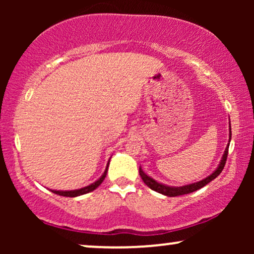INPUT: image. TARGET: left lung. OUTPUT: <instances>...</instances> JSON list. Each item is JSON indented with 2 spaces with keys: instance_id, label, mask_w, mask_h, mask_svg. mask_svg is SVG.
Returning <instances> with one entry per match:
<instances>
[{
  "instance_id": "left-lung-1",
  "label": "left lung",
  "mask_w": 254,
  "mask_h": 254,
  "mask_svg": "<svg viewBox=\"0 0 254 254\" xmlns=\"http://www.w3.org/2000/svg\"><path fill=\"white\" fill-rule=\"evenodd\" d=\"M229 130H230V136H229V143L227 145V148H225V151L223 156H222V159L220 162V165L217 166V169L215 170V171L211 173L210 176L206 177V178L200 180V182L197 183H194V184H190V185H185V186H180V187H173V186H166V185H163V184L156 182L155 179H152L151 177H149L145 175L143 172V170L141 169L140 166V176L142 180H143L145 185H147L149 189H151L152 190H155V192H158L163 194V195H166V196H178V195H184V194H189V193H192V192H195V190L202 189L203 186H206L207 184H209L211 180H214L216 177L220 175L222 172V170L224 169V165H225V162H227V157H228V151H229V144H230V140H231V126L230 124H229Z\"/></svg>"
}]
</instances>
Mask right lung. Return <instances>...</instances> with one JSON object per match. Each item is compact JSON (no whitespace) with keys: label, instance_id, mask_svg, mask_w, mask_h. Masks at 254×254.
Wrapping results in <instances>:
<instances>
[{"label":"right lung","instance_id":"1","mask_svg":"<svg viewBox=\"0 0 254 254\" xmlns=\"http://www.w3.org/2000/svg\"><path fill=\"white\" fill-rule=\"evenodd\" d=\"M109 164H110V161L109 163H107L106 165V169L105 171H104L103 176L100 177V178L97 180V182L92 183L91 185L89 186H85L83 187V189H79V190H51L52 192L58 194V195H62V196H69V197H75V196H79V195H83V194H86L89 192H92L93 190H96L97 187H98L100 184H102L104 182V179H105L106 177V173H107V169H109Z\"/></svg>","mask_w":254,"mask_h":254}]
</instances>
